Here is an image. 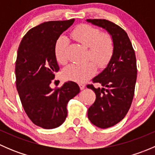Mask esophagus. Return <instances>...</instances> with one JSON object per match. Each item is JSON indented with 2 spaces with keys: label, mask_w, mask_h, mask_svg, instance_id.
<instances>
[{
  "label": "esophagus",
  "mask_w": 155,
  "mask_h": 155,
  "mask_svg": "<svg viewBox=\"0 0 155 155\" xmlns=\"http://www.w3.org/2000/svg\"><path fill=\"white\" fill-rule=\"evenodd\" d=\"M79 87H80L81 90H83V89L85 87V85H84V84H82V83H79Z\"/></svg>",
  "instance_id": "obj_1"
}]
</instances>
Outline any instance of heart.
Returning a JSON list of instances; mask_svg holds the SVG:
<instances>
[{
	"label": "heart",
	"instance_id": "obj_1",
	"mask_svg": "<svg viewBox=\"0 0 155 155\" xmlns=\"http://www.w3.org/2000/svg\"><path fill=\"white\" fill-rule=\"evenodd\" d=\"M73 38L83 46L89 48L88 59L93 61L85 64H71L64 68V76L69 80L84 82L96 73L97 65L99 68L107 66L114 54V41L111 35L101 33V30L82 25L72 33ZM69 40L65 36H61L54 45V55L61 64H65L68 60Z\"/></svg>",
	"mask_w": 155,
	"mask_h": 155
}]
</instances>
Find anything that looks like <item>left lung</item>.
<instances>
[{
    "label": "left lung",
    "mask_w": 155,
    "mask_h": 155,
    "mask_svg": "<svg viewBox=\"0 0 155 155\" xmlns=\"http://www.w3.org/2000/svg\"><path fill=\"white\" fill-rule=\"evenodd\" d=\"M86 21L105 29L112 37L115 46L107 68L92 79L102 87L87 85L96 94L94 103L87 110V118L94 125L104 129L120 122L130 107L137 81V59L124 30L106 19Z\"/></svg>",
    "instance_id": "obj_1"
}]
</instances>
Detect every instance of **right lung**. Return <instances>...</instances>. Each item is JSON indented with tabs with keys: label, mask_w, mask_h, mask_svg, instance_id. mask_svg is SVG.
<instances>
[{
	"label": "right lung",
	"mask_w": 155,
	"mask_h": 155,
	"mask_svg": "<svg viewBox=\"0 0 155 155\" xmlns=\"http://www.w3.org/2000/svg\"><path fill=\"white\" fill-rule=\"evenodd\" d=\"M75 19L46 21L28 31L20 43L15 61L16 88L28 118L36 125L53 129L61 125L68 115L67 105L80 91L68 81L61 87H50L59 70L54 45Z\"/></svg>",
	"instance_id": "add662e5"
}]
</instances>
